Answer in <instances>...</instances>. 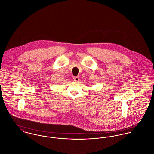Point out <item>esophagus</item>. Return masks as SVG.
<instances>
[{
    "mask_svg": "<svg viewBox=\"0 0 154 154\" xmlns=\"http://www.w3.org/2000/svg\"><path fill=\"white\" fill-rule=\"evenodd\" d=\"M73 80L76 82H78L79 80V78L78 76H75V77H73Z\"/></svg>",
    "mask_w": 154,
    "mask_h": 154,
    "instance_id": "34e87169",
    "label": "esophagus"
}]
</instances>
